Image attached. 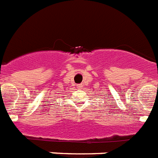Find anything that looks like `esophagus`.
<instances>
[{"mask_svg":"<svg viewBox=\"0 0 158 158\" xmlns=\"http://www.w3.org/2000/svg\"><path fill=\"white\" fill-rule=\"evenodd\" d=\"M82 84H78V85H77V88H78V89H82Z\"/></svg>","mask_w":158,"mask_h":158,"instance_id":"34e87169","label":"esophagus"}]
</instances>
